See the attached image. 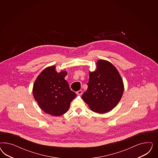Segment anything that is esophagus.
<instances>
[{
	"instance_id": "esophagus-1",
	"label": "esophagus",
	"mask_w": 158,
	"mask_h": 158,
	"mask_svg": "<svg viewBox=\"0 0 158 158\" xmlns=\"http://www.w3.org/2000/svg\"><path fill=\"white\" fill-rule=\"evenodd\" d=\"M82 90H79V91H77V95H81V94H82Z\"/></svg>"
}]
</instances>
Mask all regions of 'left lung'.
Here are the masks:
<instances>
[{"label":"left lung","instance_id":"8db88e82","mask_svg":"<svg viewBox=\"0 0 158 158\" xmlns=\"http://www.w3.org/2000/svg\"><path fill=\"white\" fill-rule=\"evenodd\" d=\"M88 88L81 96L93 112L104 114L119 103L124 91L122 79L110 62L103 60L97 62V69L89 72Z\"/></svg>","mask_w":158,"mask_h":158}]
</instances>
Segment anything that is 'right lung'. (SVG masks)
<instances>
[{
    "label": "right lung",
    "mask_w": 158,
    "mask_h": 158,
    "mask_svg": "<svg viewBox=\"0 0 158 158\" xmlns=\"http://www.w3.org/2000/svg\"><path fill=\"white\" fill-rule=\"evenodd\" d=\"M66 71L58 73L55 66L45 68L34 83L33 95L42 110L49 115L59 116L65 114L77 96L65 79Z\"/></svg>",
    "instance_id": "1"
}]
</instances>
